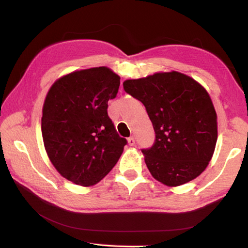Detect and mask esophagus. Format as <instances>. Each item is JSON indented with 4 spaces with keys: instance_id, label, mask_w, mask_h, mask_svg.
<instances>
[{
    "instance_id": "obj_1",
    "label": "esophagus",
    "mask_w": 248,
    "mask_h": 248,
    "mask_svg": "<svg viewBox=\"0 0 248 248\" xmlns=\"http://www.w3.org/2000/svg\"><path fill=\"white\" fill-rule=\"evenodd\" d=\"M128 144L130 145V146H133V145L135 144V139L133 137H130L128 139Z\"/></svg>"
}]
</instances>
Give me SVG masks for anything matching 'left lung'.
<instances>
[{
    "mask_svg": "<svg viewBox=\"0 0 248 248\" xmlns=\"http://www.w3.org/2000/svg\"><path fill=\"white\" fill-rule=\"evenodd\" d=\"M152 120L155 143L142 149L152 175L170 187L183 185L206 169L217 142V115L207 91L175 71L124 81Z\"/></svg>",
    "mask_w": 248,
    "mask_h": 248,
    "instance_id": "1",
    "label": "left lung"
}]
</instances>
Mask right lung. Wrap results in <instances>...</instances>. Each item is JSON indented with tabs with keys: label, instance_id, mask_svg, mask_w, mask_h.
Listing matches in <instances>:
<instances>
[{
	"label": "right lung",
	"instance_id": "add662e5",
	"mask_svg": "<svg viewBox=\"0 0 248 248\" xmlns=\"http://www.w3.org/2000/svg\"><path fill=\"white\" fill-rule=\"evenodd\" d=\"M120 77L108 67L75 71L55 81L43 106L42 134L46 153L61 175L76 185L92 186L108 174L124 152L108 114Z\"/></svg>",
	"mask_w": 248,
	"mask_h": 248
}]
</instances>
